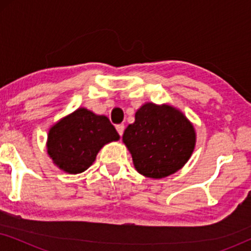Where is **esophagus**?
I'll use <instances>...</instances> for the list:
<instances>
[{"mask_svg": "<svg viewBox=\"0 0 251 251\" xmlns=\"http://www.w3.org/2000/svg\"><path fill=\"white\" fill-rule=\"evenodd\" d=\"M115 128H116V131L119 132V135L120 136H122L123 135V131H125V125H123V123H120V125H116L115 126Z\"/></svg>", "mask_w": 251, "mask_h": 251, "instance_id": "obj_1", "label": "esophagus"}]
</instances>
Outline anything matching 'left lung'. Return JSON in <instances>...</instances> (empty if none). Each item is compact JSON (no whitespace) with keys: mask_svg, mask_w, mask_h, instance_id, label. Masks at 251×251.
<instances>
[{"mask_svg":"<svg viewBox=\"0 0 251 251\" xmlns=\"http://www.w3.org/2000/svg\"><path fill=\"white\" fill-rule=\"evenodd\" d=\"M195 130L180 111L170 105L146 102L125 130L122 140L133 166L143 176L164 178L184 167L195 146Z\"/></svg>","mask_w":251,"mask_h":251,"instance_id":"left-lung-1","label":"left lung"}]
</instances>
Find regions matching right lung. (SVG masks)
Returning a JSON list of instances; mask_svg holds the SVG:
<instances>
[{"instance_id":"right-lung-1","label":"right lung","mask_w":251,"mask_h":251,"mask_svg":"<svg viewBox=\"0 0 251 251\" xmlns=\"http://www.w3.org/2000/svg\"><path fill=\"white\" fill-rule=\"evenodd\" d=\"M119 139L114 126L105 115L81 107L51 126L48 154L65 173L80 174L95 162L105 144Z\"/></svg>"}]
</instances>
